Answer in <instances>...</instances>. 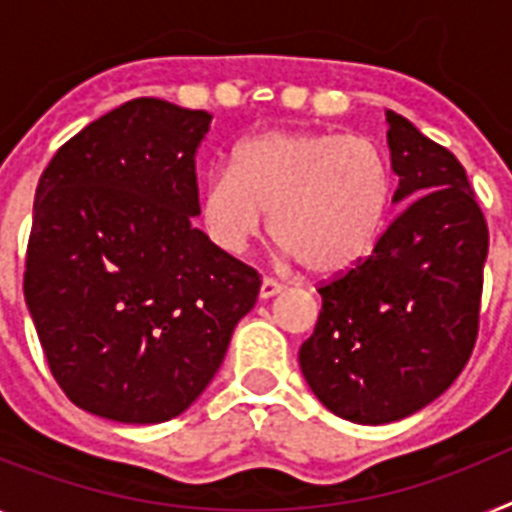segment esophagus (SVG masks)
I'll return each instance as SVG.
<instances>
[{
  "label": "esophagus",
  "mask_w": 512,
  "mask_h": 512,
  "mask_svg": "<svg viewBox=\"0 0 512 512\" xmlns=\"http://www.w3.org/2000/svg\"><path fill=\"white\" fill-rule=\"evenodd\" d=\"M283 291V283H278L276 278H263L260 283V299H270V296H278Z\"/></svg>",
  "instance_id": "esophagus-1"
}]
</instances>
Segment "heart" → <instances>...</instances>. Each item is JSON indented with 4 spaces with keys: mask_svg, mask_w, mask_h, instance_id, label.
Listing matches in <instances>:
<instances>
[{
    "mask_svg": "<svg viewBox=\"0 0 512 512\" xmlns=\"http://www.w3.org/2000/svg\"><path fill=\"white\" fill-rule=\"evenodd\" d=\"M393 179L367 137L273 130L244 140L234 169L210 171L203 221L229 252H242L268 226L286 257L315 276H341L375 249Z\"/></svg>",
    "mask_w": 512,
    "mask_h": 512,
    "instance_id": "1",
    "label": "heart"
}]
</instances>
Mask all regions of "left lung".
<instances>
[{"label": "left lung", "instance_id": "1", "mask_svg": "<svg viewBox=\"0 0 512 512\" xmlns=\"http://www.w3.org/2000/svg\"><path fill=\"white\" fill-rule=\"evenodd\" d=\"M388 119L393 203L403 210L367 260L320 286L315 333L299 367L328 411L390 424L440 398L479 330L489 231L448 148L395 111Z\"/></svg>", "mask_w": 512, "mask_h": 512}]
</instances>
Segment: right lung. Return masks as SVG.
<instances>
[{
	"mask_svg": "<svg viewBox=\"0 0 512 512\" xmlns=\"http://www.w3.org/2000/svg\"><path fill=\"white\" fill-rule=\"evenodd\" d=\"M208 111L135 98L57 150L33 203L25 304L59 388L88 414L187 411L255 307L257 270L192 226Z\"/></svg>",
	"mask_w": 512,
	"mask_h": 512,
	"instance_id": "1",
	"label": "right lung"
}]
</instances>
